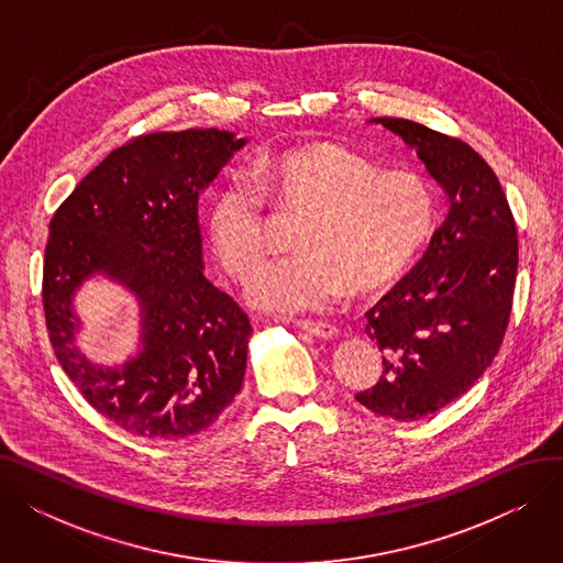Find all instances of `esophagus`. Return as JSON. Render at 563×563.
<instances>
[{
	"mask_svg": "<svg viewBox=\"0 0 563 563\" xmlns=\"http://www.w3.org/2000/svg\"><path fill=\"white\" fill-rule=\"evenodd\" d=\"M294 327L314 335V338H321V340H331L338 335V329L333 327V323L329 321H310V319H299L294 321Z\"/></svg>",
	"mask_w": 563,
	"mask_h": 563,
	"instance_id": "esophagus-1",
	"label": "esophagus"
}]
</instances>
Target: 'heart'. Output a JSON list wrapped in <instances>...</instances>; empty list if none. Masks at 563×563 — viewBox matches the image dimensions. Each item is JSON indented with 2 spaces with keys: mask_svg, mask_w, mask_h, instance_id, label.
<instances>
[{
  "mask_svg": "<svg viewBox=\"0 0 563 563\" xmlns=\"http://www.w3.org/2000/svg\"><path fill=\"white\" fill-rule=\"evenodd\" d=\"M303 214L294 232L297 255L266 264L251 280L257 308L291 314L342 299L349 285L369 294L401 278L433 232L435 207L422 177L380 170L333 141L283 147L260 157L249 183L230 177L207 202L205 230L234 278H249L266 255L269 217Z\"/></svg>",
  "mask_w": 563,
  "mask_h": 563,
  "instance_id": "heart-1",
  "label": "heart"
}]
</instances>
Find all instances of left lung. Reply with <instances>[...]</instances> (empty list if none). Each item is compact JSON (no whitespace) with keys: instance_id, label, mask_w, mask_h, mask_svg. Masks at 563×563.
I'll return each mask as SVG.
<instances>
[{"instance_id":"obj_1","label":"left lung","mask_w":563,"mask_h":563,"mask_svg":"<svg viewBox=\"0 0 563 563\" xmlns=\"http://www.w3.org/2000/svg\"><path fill=\"white\" fill-rule=\"evenodd\" d=\"M416 147L450 210L424 257L367 317L383 374L356 399L376 416H433L484 376L505 340L518 272V232L505 191L479 153L406 118H372Z\"/></svg>"}]
</instances>
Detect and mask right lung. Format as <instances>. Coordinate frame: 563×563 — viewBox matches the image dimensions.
<instances>
[{
  "label": "right lung",
  "instance_id": "1",
  "mask_svg": "<svg viewBox=\"0 0 563 563\" xmlns=\"http://www.w3.org/2000/svg\"><path fill=\"white\" fill-rule=\"evenodd\" d=\"M246 145L223 130L155 132L111 151L49 221L43 306L58 365L121 429L153 440L210 427L242 390L246 312L202 274L198 194ZM100 273L142 310L140 353L93 366L74 346L71 297Z\"/></svg>",
  "mask_w": 563,
  "mask_h": 563
}]
</instances>
